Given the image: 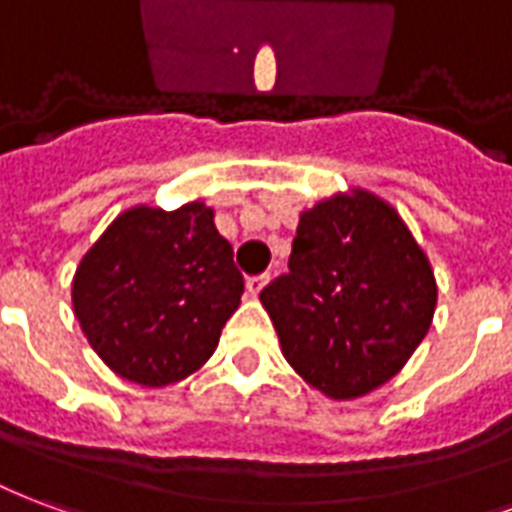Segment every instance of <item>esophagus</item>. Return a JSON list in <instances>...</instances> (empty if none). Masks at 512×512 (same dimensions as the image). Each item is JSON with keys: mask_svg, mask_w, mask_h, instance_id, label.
Here are the masks:
<instances>
[{"mask_svg": "<svg viewBox=\"0 0 512 512\" xmlns=\"http://www.w3.org/2000/svg\"><path fill=\"white\" fill-rule=\"evenodd\" d=\"M264 286H267V275H256V278H248L245 292H248V297H259Z\"/></svg>", "mask_w": 512, "mask_h": 512, "instance_id": "34e87169", "label": "esophagus"}]
</instances>
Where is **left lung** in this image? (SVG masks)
<instances>
[{
    "label": "left lung",
    "mask_w": 512,
    "mask_h": 512,
    "mask_svg": "<svg viewBox=\"0 0 512 512\" xmlns=\"http://www.w3.org/2000/svg\"><path fill=\"white\" fill-rule=\"evenodd\" d=\"M286 363L333 401L390 382L428 333L436 278L404 218L352 188L300 212L289 272L259 294Z\"/></svg>",
    "instance_id": "8db88e82"
}]
</instances>
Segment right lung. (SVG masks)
<instances>
[{
    "label": "right lung",
    "instance_id": "1",
    "mask_svg": "<svg viewBox=\"0 0 512 512\" xmlns=\"http://www.w3.org/2000/svg\"><path fill=\"white\" fill-rule=\"evenodd\" d=\"M245 283L215 210L138 204L111 220L73 275V313L89 346L122 379L166 387L218 349Z\"/></svg>",
    "mask_w": 512,
    "mask_h": 512
}]
</instances>
